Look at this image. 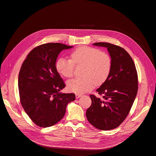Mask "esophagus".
Returning a JSON list of instances; mask_svg holds the SVG:
<instances>
[{
    "instance_id": "obj_1",
    "label": "esophagus",
    "mask_w": 156,
    "mask_h": 156,
    "mask_svg": "<svg viewBox=\"0 0 156 156\" xmlns=\"http://www.w3.org/2000/svg\"><path fill=\"white\" fill-rule=\"evenodd\" d=\"M81 96H82V95H81V94H76V99H78V98H80Z\"/></svg>"
}]
</instances>
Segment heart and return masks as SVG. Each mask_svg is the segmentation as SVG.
<instances>
[{
    "label": "heart",
    "instance_id": "heart-1",
    "mask_svg": "<svg viewBox=\"0 0 156 156\" xmlns=\"http://www.w3.org/2000/svg\"><path fill=\"white\" fill-rule=\"evenodd\" d=\"M70 57V59L59 57L55 62V67L61 75L70 78L73 75L75 65H84V77L73 78L68 81L67 87L71 92L83 94L90 91L97 85L103 84L110 75L111 57L99 48L81 46L71 52Z\"/></svg>",
    "mask_w": 156,
    "mask_h": 156
}]
</instances>
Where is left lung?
<instances>
[{
    "mask_svg": "<svg viewBox=\"0 0 156 156\" xmlns=\"http://www.w3.org/2000/svg\"><path fill=\"white\" fill-rule=\"evenodd\" d=\"M94 45L108 48L112 68L108 80L97 90L102 98L90 95L92 104L86 112L90 123L97 129L118 127L126 119L138 91V75L132 57L123 48L110 43Z\"/></svg>",
    "mask_w": 156,
    "mask_h": 156,
    "instance_id": "obj_1",
    "label": "left lung"
}]
</instances>
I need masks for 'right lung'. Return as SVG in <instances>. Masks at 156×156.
<instances>
[{"mask_svg": "<svg viewBox=\"0 0 156 156\" xmlns=\"http://www.w3.org/2000/svg\"><path fill=\"white\" fill-rule=\"evenodd\" d=\"M71 47L60 43L40 45L30 52L21 65L18 76L20 102L38 126L50 127L58 122L67 104L75 100V94L59 92L66 85L55 67L59 53Z\"/></svg>", "mask_w": 156, "mask_h": 156, "instance_id": "obj_1", "label": "right lung"}]
</instances>
